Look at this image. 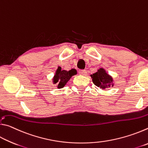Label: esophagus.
Masks as SVG:
<instances>
[{"mask_svg": "<svg viewBox=\"0 0 148 148\" xmlns=\"http://www.w3.org/2000/svg\"><path fill=\"white\" fill-rule=\"evenodd\" d=\"M78 73L79 74V75H82V76H86L87 74V72L86 71H84V70H80V71H79Z\"/></svg>", "mask_w": 148, "mask_h": 148, "instance_id": "esophagus-1", "label": "esophagus"}]
</instances>
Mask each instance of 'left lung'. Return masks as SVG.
I'll return each instance as SVG.
<instances>
[{"label":"left lung","instance_id":"8db88e82","mask_svg":"<svg viewBox=\"0 0 148 148\" xmlns=\"http://www.w3.org/2000/svg\"><path fill=\"white\" fill-rule=\"evenodd\" d=\"M91 77L93 84L101 89H108L114 86L113 78L104 69H99L97 72L91 74Z\"/></svg>","mask_w":148,"mask_h":148}]
</instances>
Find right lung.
Masks as SVG:
<instances>
[{"label":"right lung","instance_id":"right-lung-1","mask_svg":"<svg viewBox=\"0 0 148 148\" xmlns=\"http://www.w3.org/2000/svg\"><path fill=\"white\" fill-rule=\"evenodd\" d=\"M77 74L75 69H71L67 71L65 70H61V67L59 66L57 68L54 76L53 77V84H56L58 89L64 87L72 76Z\"/></svg>","mask_w":148,"mask_h":148}]
</instances>
